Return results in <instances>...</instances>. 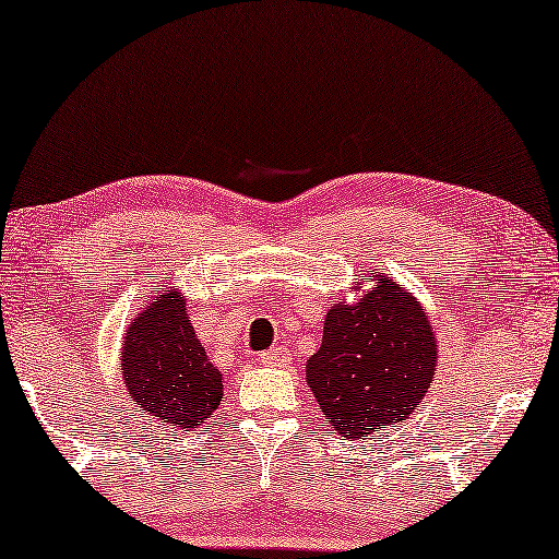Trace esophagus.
Masks as SVG:
<instances>
[{"mask_svg": "<svg viewBox=\"0 0 559 559\" xmlns=\"http://www.w3.org/2000/svg\"><path fill=\"white\" fill-rule=\"evenodd\" d=\"M263 361V365H269V367H286L288 365V352L283 349V347H273L271 352H263L261 357H258Z\"/></svg>", "mask_w": 559, "mask_h": 559, "instance_id": "1", "label": "esophagus"}]
</instances>
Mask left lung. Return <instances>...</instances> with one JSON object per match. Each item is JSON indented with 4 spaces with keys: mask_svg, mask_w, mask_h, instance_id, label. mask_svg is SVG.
I'll use <instances>...</instances> for the list:
<instances>
[{
    "mask_svg": "<svg viewBox=\"0 0 559 559\" xmlns=\"http://www.w3.org/2000/svg\"><path fill=\"white\" fill-rule=\"evenodd\" d=\"M433 372L436 336L426 311L395 281L380 276L357 304L329 309L306 382L344 438L365 440L405 420Z\"/></svg>",
    "mask_w": 559,
    "mask_h": 559,
    "instance_id": "1",
    "label": "left lung"
}]
</instances>
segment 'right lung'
<instances>
[{
	"mask_svg": "<svg viewBox=\"0 0 559 559\" xmlns=\"http://www.w3.org/2000/svg\"><path fill=\"white\" fill-rule=\"evenodd\" d=\"M121 355L133 403L159 426L185 430L217 411L223 374L207 359L187 317L185 298L175 288L139 313L126 332Z\"/></svg>",
	"mask_w": 559,
	"mask_h": 559,
	"instance_id": "obj_1",
	"label": "right lung"
}]
</instances>
